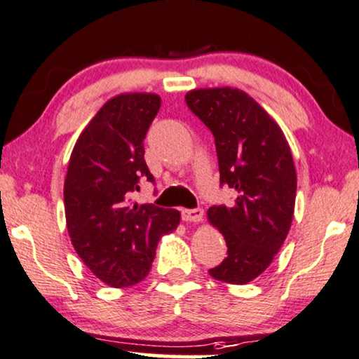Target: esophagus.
Listing matches in <instances>:
<instances>
[{
    "mask_svg": "<svg viewBox=\"0 0 359 359\" xmlns=\"http://www.w3.org/2000/svg\"><path fill=\"white\" fill-rule=\"evenodd\" d=\"M204 211L201 208H194V209H183L181 211V219L186 222H199L203 221Z\"/></svg>",
    "mask_w": 359,
    "mask_h": 359,
    "instance_id": "1",
    "label": "esophagus"
}]
</instances>
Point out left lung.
<instances>
[{"label": "left lung", "mask_w": 359, "mask_h": 359, "mask_svg": "<svg viewBox=\"0 0 359 359\" xmlns=\"http://www.w3.org/2000/svg\"><path fill=\"white\" fill-rule=\"evenodd\" d=\"M184 100L211 130L221 186L236 193L231 204L208 211L227 245V257L209 276L242 285L271 265L290 229L297 193L290 148L267 111L239 88H199Z\"/></svg>", "instance_id": "left-lung-1"}]
</instances>
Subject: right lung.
<instances>
[{
	"instance_id": "1",
	"label": "right lung",
	"mask_w": 359,
	"mask_h": 359,
	"mask_svg": "<svg viewBox=\"0 0 359 359\" xmlns=\"http://www.w3.org/2000/svg\"><path fill=\"white\" fill-rule=\"evenodd\" d=\"M155 94L110 99L79 137L64 183L72 245L97 278L130 287L148 276L158 239L180 224V212L133 203L140 181L155 184L143 140L160 110Z\"/></svg>"
}]
</instances>
